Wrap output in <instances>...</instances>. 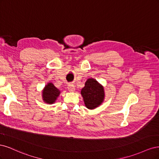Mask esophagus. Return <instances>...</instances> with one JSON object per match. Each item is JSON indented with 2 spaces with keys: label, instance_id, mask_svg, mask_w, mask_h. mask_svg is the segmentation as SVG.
<instances>
[{
  "label": "esophagus",
  "instance_id": "esophagus-1",
  "mask_svg": "<svg viewBox=\"0 0 159 159\" xmlns=\"http://www.w3.org/2000/svg\"><path fill=\"white\" fill-rule=\"evenodd\" d=\"M68 89L70 91H75V86L74 85V84H69L68 85Z\"/></svg>",
  "mask_w": 159,
  "mask_h": 159
}]
</instances>
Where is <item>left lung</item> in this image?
<instances>
[{
    "label": "left lung",
    "instance_id": "left-lung-1",
    "mask_svg": "<svg viewBox=\"0 0 159 159\" xmlns=\"http://www.w3.org/2000/svg\"><path fill=\"white\" fill-rule=\"evenodd\" d=\"M85 106L89 109L98 107L104 99V89L94 79H88L85 84V87L81 91Z\"/></svg>",
    "mask_w": 159,
    "mask_h": 159
}]
</instances>
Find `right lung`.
Segmentation results:
<instances>
[{
    "label": "right lung",
    "mask_w": 159,
    "mask_h": 159,
    "mask_svg": "<svg viewBox=\"0 0 159 159\" xmlns=\"http://www.w3.org/2000/svg\"><path fill=\"white\" fill-rule=\"evenodd\" d=\"M60 91L57 89L52 83H49L46 85L44 92H43V99L48 103H53L55 102Z\"/></svg>",
    "instance_id": "right-lung-1"
}]
</instances>
